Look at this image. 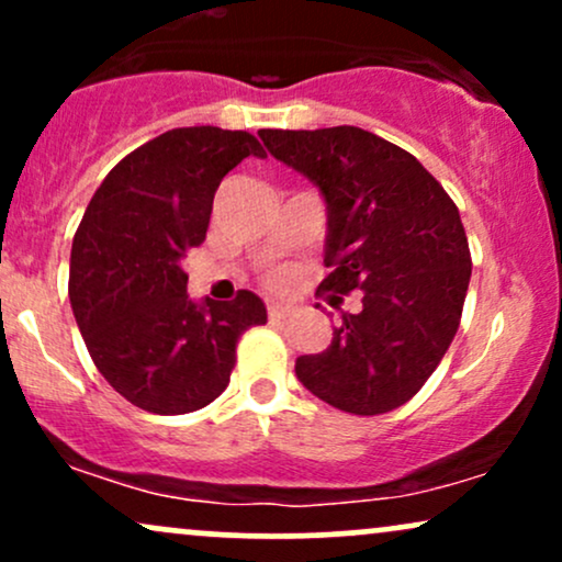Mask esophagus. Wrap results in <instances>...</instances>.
Here are the masks:
<instances>
[{"instance_id":"esophagus-1","label":"esophagus","mask_w":562,"mask_h":562,"mask_svg":"<svg viewBox=\"0 0 562 562\" xmlns=\"http://www.w3.org/2000/svg\"><path fill=\"white\" fill-rule=\"evenodd\" d=\"M269 317L272 319H288L290 317V306H285V303H269Z\"/></svg>"}]
</instances>
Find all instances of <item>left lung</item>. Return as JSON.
I'll use <instances>...</instances> for the list:
<instances>
[{"mask_svg":"<svg viewBox=\"0 0 562 562\" xmlns=\"http://www.w3.org/2000/svg\"><path fill=\"white\" fill-rule=\"evenodd\" d=\"M277 160L327 200L322 293L362 290L333 344L295 362L314 396L351 415H383L434 375L462 319L470 248L460 211L412 153L357 126L261 128Z\"/></svg>","mask_w":562,"mask_h":562,"instance_id":"8db88e82","label":"left lung"}]
</instances>
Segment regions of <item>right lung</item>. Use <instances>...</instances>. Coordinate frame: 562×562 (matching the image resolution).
<instances>
[{"label":"right lung","mask_w":562,"mask_h":562,"mask_svg":"<svg viewBox=\"0 0 562 562\" xmlns=\"http://www.w3.org/2000/svg\"><path fill=\"white\" fill-rule=\"evenodd\" d=\"M248 132L171 128L113 166L70 250L68 295L83 344L126 402L156 415L203 409L227 389L240 335L267 322L259 295L192 303L182 259L205 240L214 195Z\"/></svg>","instance_id":"right-lung-1"}]
</instances>
